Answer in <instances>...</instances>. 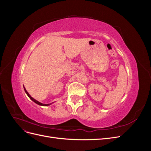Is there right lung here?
<instances>
[{
	"label": "right lung",
	"instance_id": "obj_1",
	"mask_svg": "<svg viewBox=\"0 0 151 151\" xmlns=\"http://www.w3.org/2000/svg\"><path fill=\"white\" fill-rule=\"evenodd\" d=\"M24 91H25V92H26V93L27 94V95L28 96V97L32 100V101H33L35 103H36V104H39V105H41V106H48V105H50V104H43V103H40L39 101H36V99H35L34 98H32L31 96L29 94V93L27 92V91L26 90V89H25V88L24 87Z\"/></svg>",
	"mask_w": 151,
	"mask_h": 151
}]
</instances>
